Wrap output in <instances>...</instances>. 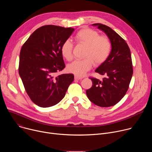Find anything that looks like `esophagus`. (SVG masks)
Returning a JSON list of instances; mask_svg holds the SVG:
<instances>
[{"label": "esophagus", "mask_w": 152, "mask_h": 152, "mask_svg": "<svg viewBox=\"0 0 152 152\" xmlns=\"http://www.w3.org/2000/svg\"><path fill=\"white\" fill-rule=\"evenodd\" d=\"M75 79H77V80H80V79H83V77H80V76H77V75H75Z\"/></svg>", "instance_id": "esophagus-1"}]
</instances>
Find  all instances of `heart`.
Wrapping results in <instances>:
<instances>
[{"instance_id": "obj_1", "label": "heart", "mask_w": 152, "mask_h": 152, "mask_svg": "<svg viewBox=\"0 0 152 152\" xmlns=\"http://www.w3.org/2000/svg\"><path fill=\"white\" fill-rule=\"evenodd\" d=\"M76 40L86 46L83 59H76L70 63L68 71L78 76H83L93 66L94 61L96 64H102L109 56L111 50L110 40L104 37L100 36L96 31L84 29L76 35ZM73 43L70 39L64 41L61 46V53L66 59L73 58Z\"/></svg>"}]
</instances>
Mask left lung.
<instances>
[{
	"instance_id": "8db88e82",
	"label": "left lung",
	"mask_w": 152,
	"mask_h": 152,
	"mask_svg": "<svg viewBox=\"0 0 152 152\" xmlns=\"http://www.w3.org/2000/svg\"><path fill=\"white\" fill-rule=\"evenodd\" d=\"M109 38L111 50L110 54L95 72L104 77L102 80L90 77L93 85L86 91L89 100L100 107L115 105L126 94L131 82L133 69L131 50L124 39L109 26L95 23Z\"/></svg>"
}]
</instances>
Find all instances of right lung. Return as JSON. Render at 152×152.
Listing matches in <instances>:
<instances>
[{
	"label": "right lung",
	"instance_id": "1",
	"mask_svg": "<svg viewBox=\"0 0 152 152\" xmlns=\"http://www.w3.org/2000/svg\"><path fill=\"white\" fill-rule=\"evenodd\" d=\"M74 31L55 25L41 26L21 49L19 75L28 95L38 106L48 107L58 103L74 80L73 74L54 77L66 67L61 46Z\"/></svg>",
	"mask_w": 152,
	"mask_h": 152
}]
</instances>
